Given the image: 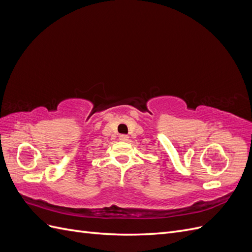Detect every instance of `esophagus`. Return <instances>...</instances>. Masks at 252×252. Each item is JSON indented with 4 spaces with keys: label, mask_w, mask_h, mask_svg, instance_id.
Returning a JSON list of instances; mask_svg holds the SVG:
<instances>
[{
    "label": "esophagus",
    "mask_w": 252,
    "mask_h": 252,
    "mask_svg": "<svg viewBox=\"0 0 252 252\" xmlns=\"http://www.w3.org/2000/svg\"><path fill=\"white\" fill-rule=\"evenodd\" d=\"M128 139H129V136H128V135H126V134H122V135H120V141H122V142H127V141H128Z\"/></svg>",
    "instance_id": "1"
}]
</instances>
